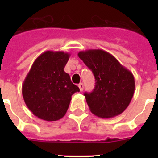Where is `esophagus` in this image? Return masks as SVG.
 Instances as JSON below:
<instances>
[{"mask_svg": "<svg viewBox=\"0 0 158 158\" xmlns=\"http://www.w3.org/2000/svg\"><path fill=\"white\" fill-rule=\"evenodd\" d=\"M78 87L80 89V91H83L84 89V84L83 83H80L78 85Z\"/></svg>", "mask_w": 158, "mask_h": 158, "instance_id": "esophagus-1", "label": "esophagus"}]
</instances>
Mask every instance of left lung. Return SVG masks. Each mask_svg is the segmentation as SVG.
Instances as JSON below:
<instances>
[{
  "label": "left lung",
  "mask_w": 158,
  "mask_h": 158,
  "mask_svg": "<svg viewBox=\"0 0 158 158\" xmlns=\"http://www.w3.org/2000/svg\"><path fill=\"white\" fill-rule=\"evenodd\" d=\"M78 57L93 71L96 79L93 91L84 94L92 113L104 118L120 115L135 93L132 73L113 55L100 49L80 51Z\"/></svg>",
  "instance_id": "obj_1"
}]
</instances>
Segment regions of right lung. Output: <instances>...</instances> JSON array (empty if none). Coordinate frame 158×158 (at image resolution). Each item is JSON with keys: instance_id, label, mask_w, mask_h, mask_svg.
<instances>
[{"instance_id": "add662e5", "label": "right lung", "mask_w": 158, "mask_h": 158, "mask_svg": "<svg viewBox=\"0 0 158 158\" xmlns=\"http://www.w3.org/2000/svg\"><path fill=\"white\" fill-rule=\"evenodd\" d=\"M70 54L47 51L38 57L25 77L22 94L28 109L38 118L56 121L65 115L71 96L80 91L64 71Z\"/></svg>"}]
</instances>
